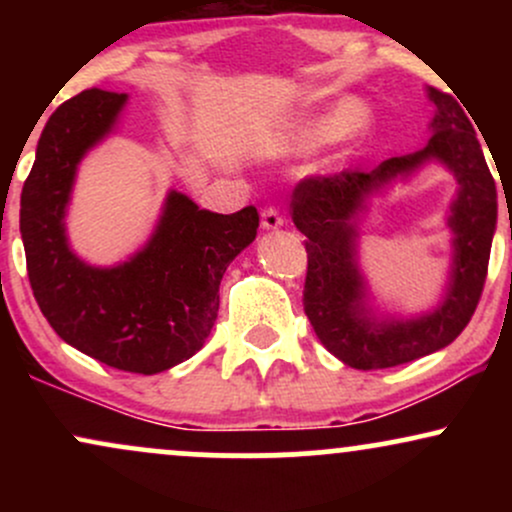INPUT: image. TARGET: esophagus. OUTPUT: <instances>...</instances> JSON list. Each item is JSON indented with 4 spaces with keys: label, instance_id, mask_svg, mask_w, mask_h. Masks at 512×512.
Wrapping results in <instances>:
<instances>
[{
    "label": "esophagus",
    "instance_id": "esophagus-1",
    "mask_svg": "<svg viewBox=\"0 0 512 512\" xmlns=\"http://www.w3.org/2000/svg\"><path fill=\"white\" fill-rule=\"evenodd\" d=\"M284 226V216H281V211L276 207H264L262 209V228H267V231H276V228Z\"/></svg>",
    "mask_w": 512,
    "mask_h": 512
}]
</instances>
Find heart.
<instances>
[{
	"mask_svg": "<svg viewBox=\"0 0 512 512\" xmlns=\"http://www.w3.org/2000/svg\"><path fill=\"white\" fill-rule=\"evenodd\" d=\"M363 125H366V110L358 103H344L334 108L332 113L305 122L301 132H298V144L313 146L325 137H330V134H354Z\"/></svg>",
	"mask_w": 512,
	"mask_h": 512,
	"instance_id": "b5f03b06",
	"label": "heart"
}]
</instances>
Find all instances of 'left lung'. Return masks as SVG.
<instances>
[{
	"mask_svg": "<svg viewBox=\"0 0 512 512\" xmlns=\"http://www.w3.org/2000/svg\"><path fill=\"white\" fill-rule=\"evenodd\" d=\"M428 98L436 105V115L431 139L421 151L387 158L373 170L310 175L293 187L291 219L308 238L305 315L322 346L358 370L402 366L455 342L477 310L489 272L498 216L496 182L462 105L438 88H428ZM431 157L445 162L461 182L449 220L456 233L449 291L433 314L416 321L378 323L365 310V285L355 264L353 219L365 208L370 191Z\"/></svg>",
	"mask_w": 512,
	"mask_h": 512,
	"instance_id": "left-lung-1",
	"label": "left lung"
}]
</instances>
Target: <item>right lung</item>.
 I'll return each instance as SVG.
<instances>
[{"mask_svg": "<svg viewBox=\"0 0 512 512\" xmlns=\"http://www.w3.org/2000/svg\"><path fill=\"white\" fill-rule=\"evenodd\" d=\"M125 103V93L88 88L50 115L23 182L21 238L33 296L52 330L105 366L154 375L207 342L223 274L255 240L260 214H214L170 192L156 233L132 260L110 269L81 262L64 236L76 166L110 134Z\"/></svg>", "mask_w": 512, "mask_h": 512, "instance_id": "right-lung-1", "label": "right lung"}]
</instances>
